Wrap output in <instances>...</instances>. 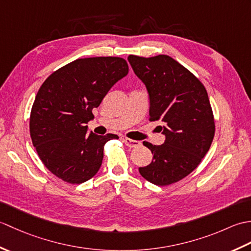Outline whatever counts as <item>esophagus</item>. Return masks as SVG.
<instances>
[{
  "mask_svg": "<svg viewBox=\"0 0 251 251\" xmlns=\"http://www.w3.org/2000/svg\"><path fill=\"white\" fill-rule=\"evenodd\" d=\"M123 140H124L125 145L127 147H129V148H138V147H140V145H141L140 141L132 140V139H129V138H124V139H123Z\"/></svg>",
  "mask_w": 251,
  "mask_h": 251,
  "instance_id": "1",
  "label": "esophagus"
}]
</instances>
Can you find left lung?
<instances>
[{"mask_svg":"<svg viewBox=\"0 0 251 251\" xmlns=\"http://www.w3.org/2000/svg\"><path fill=\"white\" fill-rule=\"evenodd\" d=\"M136 75L150 96V120L159 121L166 136L161 146L145 141L152 162L139 173L149 182L169 185L199 166L215 137V117L204 85L188 69L166 55L128 56Z\"/></svg>","mask_w":251,"mask_h":251,"instance_id":"left-lung-1","label":"left lung"}]
</instances>
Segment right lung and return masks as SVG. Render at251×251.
Wrapping results in <instances>:
<instances>
[{
    "label": "right lung",
    "mask_w": 251,
    "mask_h": 251,
    "mask_svg": "<svg viewBox=\"0 0 251 251\" xmlns=\"http://www.w3.org/2000/svg\"><path fill=\"white\" fill-rule=\"evenodd\" d=\"M128 73L120 57L81 58L52 72L36 94L30 136L40 159L56 177L79 184L98 173L113 134H87L86 124L110 88Z\"/></svg>",
    "instance_id": "1"
}]
</instances>
